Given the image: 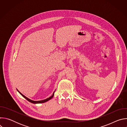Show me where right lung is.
I'll list each match as a JSON object with an SVG mask.
<instances>
[{"label":"right lung","instance_id":"obj_1","mask_svg":"<svg viewBox=\"0 0 127 127\" xmlns=\"http://www.w3.org/2000/svg\"><path fill=\"white\" fill-rule=\"evenodd\" d=\"M17 90L18 91V92H19L24 98H25L27 100H28L29 101H30V102H32V103H44V102H46V101H48V100H49L50 99H51V98H52V97H53V96H54V93H55V92H54V93H53V95H52L51 96H50V97H49V98H47V99H44V100H39V101H34V100H31V99H29V98H28V97H27L26 96H25L24 95H23L22 93H21L19 90H18L17 89Z\"/></svg>","mask_w":127,"mask_h":127}]
</instances>
